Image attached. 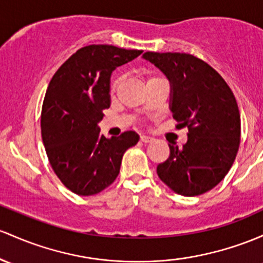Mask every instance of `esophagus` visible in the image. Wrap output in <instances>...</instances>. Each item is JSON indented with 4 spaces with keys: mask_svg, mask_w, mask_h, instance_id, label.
<instances>
[{
    "mask_svg": "<svg viewBox=\"0 0 263 263\" xmlns=\"http://www.w3.org/2000/svg\"><path fill=\"white\" fill-rule=\"evenodd\" d=\"M141 142L142 143H152L155 141L154 137H149V136H142L141 137Z\"/></svg>",
    "mask_w": 263,
    "mask_h": 263,
    "instance_id": "34e87169",
    "label": "esophagus"
}]
</instances>
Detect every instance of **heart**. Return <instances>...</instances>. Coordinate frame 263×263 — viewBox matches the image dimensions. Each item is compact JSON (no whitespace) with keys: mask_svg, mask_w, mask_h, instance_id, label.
Segmentation results:
<instances>
[{"mask_svg":"<svg viewBox=\"0 0 263 263\" xmlns=\"http://www.w3.org/2000/svg\"><path fill=\"white\" fill-rule=\"evenodd\" d=\"M160 81H163V82H166V80L162 79V77H160V76H149L148 80H147V83L160 82ZM121 82H122V79H121V77H117V79H115L114 81H112L111 87H109V95H111V99L112 100H114L115 97H116L118 89H120Z\"/></svg>","mask_w":263,"mask_h":263,"instance_id":"b5f03b06","label":"heart"}]
</instances>
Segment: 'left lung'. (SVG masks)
Instances as JSON below:
<instances>
[{
  "instance_id": "8db88e82",
  "label": "left lung",
  "mask_w": 263,
  "mask_h": 263,
  "mask_svg": "<svg viewBox=\"0 0 263 263\" xmlns=\"http://www.w3.org/2000/svg\"><path fill=\"white\" fill-rule=\"evenodd\" d=\"M170 81V109L176 128L187 127V142L170 146L157 175L172 191L198 196L217 186L235 162L241 118L235 96L224 80L197 57L180 52H146Z\"/></svg>"
}]
</instances>
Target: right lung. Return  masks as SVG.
<instances>
[{
    "label": "right lung",
    "instance_id": "obj_1",
    "mask_svg": "<svg viewBox=\"0 0 263 263\" xmlns=\"http://www.w3.org/2000/svg\"><path fill=\"white\" fill-rule=\"evenodd\" d=\"M142 51L89 45L73 53L52 77L41 115L46 154L61 182L80 196L96 195L120 174L123 154L140 136L126 131L106 138L99 123L111 105V74Z\"/></svg>",
    "mask_w": 263,
    "mask_h": 263
}]
</instances>
